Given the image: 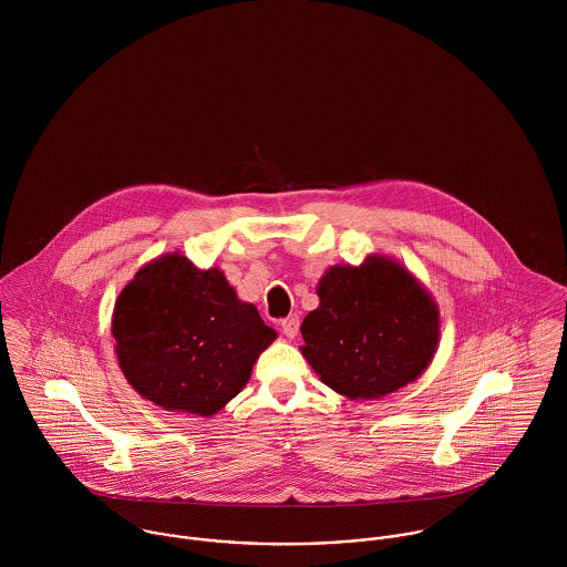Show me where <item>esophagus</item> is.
<instances>
[{
	"mask_svg": "<svg viewBox=\"0 0 567 567\" xmlns=\"http://www.w3.org/2000/svg\"><path fill=\"white\" fill-rule=\"evenodd\" d=\"M299 317L297 315H290V317H286V319H281L279 321V327H281V331L288 336V338H295L297 333H299Z\"/></svg>",
	"mask_w": 567,
	"mask_h": 567,
	"instance_id": "obj_1",
	"label": "esophagus"
}]
</instances>
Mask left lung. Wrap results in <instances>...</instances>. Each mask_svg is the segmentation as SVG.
<instances>
[{"instance_id": "obj_1", "label": "left lung", "mask_w": 567, "mask_h": 567, "mask_svg": "<svg viewBox=\"0 0 567 567\" xmlns=\"http://www.w3.org/2000/svg\"><path fill=\"white\" fill-rule=\"evenodd\" d=\"M321 306L301 333L306 360L323 384L351 400H378L416 380L439 344V310L393 259L333 266L319 284Z\"/></svg>"}]
</instances>
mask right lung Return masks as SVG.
Returning <instances> with one entry per match:
<instances>
[{
	"mask_svg": "<svg viewBox=\"0 0 567 567\" xmlns=\"http://www.w3.org/2000/svg\"><path fill=\"white\" fill-rule=\"evenodd\" d=\"M275 336L218 268L200 270L176 252L144 266L113 312L115 353L133 389L196 416L216 414L243 391Z\"/></svg>",
	"mask_w": 567,
	"mask_h": 567,
	"instance_id": "right-lung-1",
	"label": "right lung"
}]
</instances>
